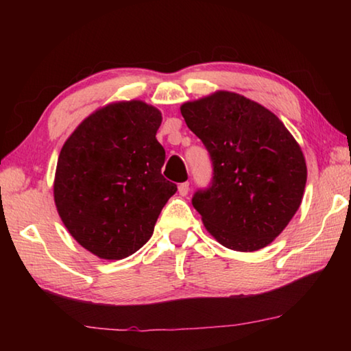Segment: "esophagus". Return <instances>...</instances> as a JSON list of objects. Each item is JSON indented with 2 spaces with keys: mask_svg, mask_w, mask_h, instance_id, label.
<instances>
[{
  "mask_svg": "<svg viewBox=\"0 0 351 351\" xmlns=\"http://www.w3.org/2000/svg\"><path fill=\"white\" fill-rule=\"evenodd\" d=\"M189 190H190L189 182H182V184H180V186H178V192H180L181 197H186V195L189 193Z\"/></svg>",
  "mask_w": 351,
  "mask_h": 351,
  "instance_id": "obj_1",
  "label": "esophagus"
}]
</instances>
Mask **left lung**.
Segmentation results:
<instances>
[{"label":"left lung","mask_w":351,"mask_h":351,"mask_svg":"<svg viewBox=\"0 0 351 351\" xmlns=\"http://www.w3.org/2000/svg\"><path fill=\"white\" fill-rule=\"evenodd\" d=\"M187 127L210 154V186L192 204L215 240L252 252L282 234L306 184L304 153L274 112L245 96L217 91L181 105Z\"/></svg>","instance_id":"obj_1"}]
</instances>
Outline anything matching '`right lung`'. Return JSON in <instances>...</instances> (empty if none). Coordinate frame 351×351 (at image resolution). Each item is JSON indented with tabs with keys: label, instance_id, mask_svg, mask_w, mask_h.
I'll return each mask as SVG.
<instances>
[{
	"label": "right lung",
	"instance_id": "obj_1",
	"mask_svg": "<svg viewBox=\"0 0 351 351\" xmlns=\"http://www.w3.org/2000/svg\"><path fill=\"white\" fill-rule=\"evenodd\" d=\"M158 108L114 102L88 116L62 147L54 180L57 212L80 246L104 260L134 254L153 235L176 192L161 169Z\"/></svg>",
	"mask_w": 351,
	"mask_h": 351
}]
</instances>
